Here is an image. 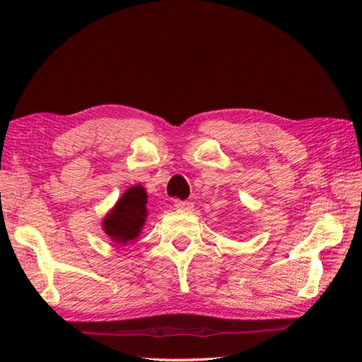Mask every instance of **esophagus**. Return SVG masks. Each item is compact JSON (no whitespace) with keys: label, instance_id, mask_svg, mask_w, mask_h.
Wrapping results in <instances>:
<instances>
[{"label":"esophagus","instance_id":"1","mask_svg":"<svg viewBox=\"0 0 362 362\" xmlns=\"http://www.w3.org/2000/svg\"><path fill=\"white\" fill-rule=\"evenodd\" d=\"M193 204L188 202V201H175V209L183 210V211H191L193 210Z\"/></svg>","mask_w":362,"mask_h":362}]
</instances>
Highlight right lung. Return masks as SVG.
Returning a JSON list of instances; mask_svg holds the SVG:
<instances>
[{
  "label": "right lung",
  "instance_id": "1",
  "mask_svg": "<svg viewBox=\"0 0 362 362\" xmlns=\"http://www.w3.org/2000/svg\"><path fill=\"white\" fill-rule=\"evenodd\" d=\"M148 194L141 185L129 188L103 221L105 235L117 244H127L140 236L148 216Z\"/></svg>",
  "mask_w": 362,
  "mask_h": 362
}]
</instances>
